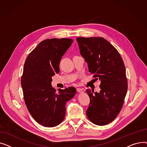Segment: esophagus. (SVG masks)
Returning a JSON list of instances; mask_svg holds the SVG:
<instances>
[{
    "instance_id": "1",
    "label": "esophagus",
    "mask_w": 147,
    "mask_h": 147,
    "mask_svg": "<svg viewBox=\"0 0 147 147\" xmlns=\"http://www.w3.org/2000/svg\"><path fill=\"white\" fill-rule=\"evenodd\" d=\"M76 90H77V91H78V92H79V93H83V89H81V88H77Z\"/></svg>"
}]
</instances>
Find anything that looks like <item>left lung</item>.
<instances>
[{
	"label": "left lung",
	"mask_w": 147,
	"mask_h": 147,
	"mask_svg": "<svg viewBox=\"0 0 147 147\" xmlns=\"http://www.w3.org/2000/svg\"><path fill=\"white\" fill-rule=\"evenodd\" d=\"M76 40L89 71L101 82L99 92L86 90L90 98L86 115L95 125L109 124L119 114L126 95L124 63L117 50L103 37H78Z\"/></svg>",
	"instance_id": "left-lung-1"
}]
</instances>
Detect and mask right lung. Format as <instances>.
Here are the masks:
<instances>
[{
  "label": "right lung",
  "instance_id": "obj_1",
  "mask_svg": "<svg viewBox=\"0 0 147 147\" xmlns=\"http://www.w3.org/2000/svg\"><path fill=\"white\" fill-rule=\"evenodd\" d=\"M72 38L46 39L27 57L21 78V86L28 110L40 125L55 127L63 121L65 104L76 94L74 87L59 89L57 94L52 86V76L59 72V63Z\"/></svg>",
  "mask_w": 147,
  "mask_h": 147
}]
</instances>
